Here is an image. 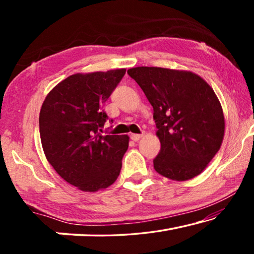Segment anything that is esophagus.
<instances>
[{"label": "esophagus", "mask_w": 254, "mask_h": 254, "mask_svg": "<svg viewBox=\"0 0 254 254\" xmlns=\"http://www.w3.org/2000/svg\"><path fill=\"white\" fill-rule=\"evenodd\" d=\"M130 137H131V140H133V141H137V140H140L141 137H142V134H135V133H131Z\"/></svg>", "instance_id": "34e87169"}]
</instances>
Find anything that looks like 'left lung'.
I'll use <instances>...</instances> for the list:
<instances>
[{"instance_id":"8db88e82","label":"left lung","mask_w":254,"mask_h":254,"mask_svg":"<svg viewBox=\"0 0 254 254\" xmlns=\"http://www.w3.org/2000/svg\"><path fill=\"white\" fill-rule=\"evenodd\" d=\"M153 107L161 149L158 174L185 182L204 171L220 150L225 131L222 105L213 88L195 72L161 67L130 68Z\"/></svg>"}]
</instances>
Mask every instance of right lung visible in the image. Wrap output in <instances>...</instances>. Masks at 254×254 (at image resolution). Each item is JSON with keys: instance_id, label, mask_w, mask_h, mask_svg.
Masks as SVG:
<instances>
[{"instance_id": "obj_1", "label": "right lung", "mask_w": 254, "mask_h": 254, "mask_svg": "<svg viewBox=\"0 0 254 254\" xmlns=\"http://www.w3.org/2000/svg\"><path fill=\"white\" fill-rule=\"evenodd\" d=\"M126 68L74 74L60 81L42 103L39 128L42 149L64 180L83 191L111 186L122 168L127 135H102L107 115L103 105Z\"/></svg>"}]
</instances>
